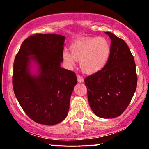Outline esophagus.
Masks as SVG:
<instances>
[{"label":"esophagus","mask_w":149,"mask_h":149,"mask_svg":"<svg viewBox=\"0 0 149 149\" xmlns=\"http://www.w3.org/2000/svg\"><path fill=\"white\" fill-rule=\"evenodd\" d=\"M77 80H78V83H83L84 81V79H83V77L80 76V75H77Z\"/></svg>","instance_id":"34e87169"}]
</instances>
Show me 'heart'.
I'll use <instances>...</instances> for the list:
<instances>
[{
	"label": "heart",
	"mask_w": 149,
	"mask_h": 149,
	"mask_svg": "<svg viewBox=\"0 0 149 149\" xmlns=\"http://www.w3.org/2000/svg\"><path fill=\"white\" fill-rule=\"evenodd\" d=\"M70 51L64 49L62 58L69 69L80 61L81 69L86 73H95L103 69L111 56V44L104 37L82 38L73 42Z\"/></svg>",
	"instance_id": "obj_1"
}]
</instances>
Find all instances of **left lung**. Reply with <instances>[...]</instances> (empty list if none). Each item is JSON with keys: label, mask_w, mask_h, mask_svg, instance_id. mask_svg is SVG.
<instances>
[{"label": "left lung", "mask_w": 149, "mask_h": 149, "mask_svg": "<svg viewBox=\"0 0 149 149\" xmlns=\"http://www.w3.org/2000/svg\"><path fill=\"white\" fill-rule=\"evenodd\" d=\"M111 40V56L103 69L85 78L89 104L102 118L120 116L131 102L137 84L136 65L123 39L105 32Z\"/></svg>", "instance_id": "1"}]
</instances>
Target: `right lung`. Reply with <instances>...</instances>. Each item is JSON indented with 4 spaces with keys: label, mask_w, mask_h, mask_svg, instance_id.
Returning a JSON list of instances; mask_svg holds the SVG:
<instances>
[{
    "label": "right lung",
    "mask_w": 149,
    "mask_h": 149,
    "mask_svg": "<svg viewBox=\"0 0 149 149\" xmlns=\"http://www.w3.org/2000/svg\"><path fill=\"white\" fill-rule=\"evenodd\" d=\"M65 37L35 34L22 42L14 61L13 85L24 112L38 123L52 125L67 116L76 73L60 66ZM37 72L32 73V63Z\"/></svg>",
    "instance_id": "add662e5"
}]
</instances>
